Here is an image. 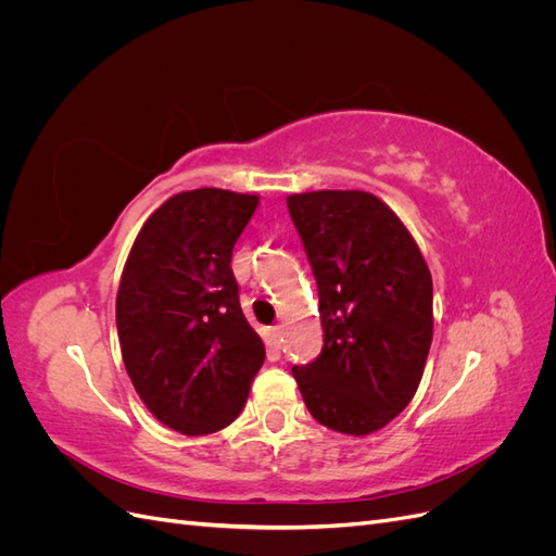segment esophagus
Segmentation results:
<instances>
[{
  "label": "esophagus",
  "instance_id": "1",
  "mask_svg": "<svg viewBox=\"0 0 556 556\" xmlns=\"http://www.w3.org/2000/svg\"><path fill=\"white\" fill-rule=\"evenodd\" d=\"M271 339H274V343H276V345H280V343H282V327H280V325L271 329Z\"/></svg>",
  "mask_w": 556,
  "mask_h": 556
}]
</instances>
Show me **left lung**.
I'll list each match as a JSON object with an SVG mask.
<instances>
[{
	"instance_id": "left-lung-1",
	"label": "left lung",
	"mask_w": 556,
	"mask_h": 556,
	"mask_svg": "<svg viewBox=\"0 0 556 556\" xmlns=\"http://www.w3.org/2000/svg\"><path fill=\"white\" fill-rule=\"evenodd\" d=\"M319 296L325 345L292 376L319 425L368 435L408 406L433 339L427 260L401 217L371 192L288 197Z\"/></svg>"
}]
</instances>
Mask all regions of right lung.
Returning <instances> with one entry per match:
<instances>
[{
  "instance_id": "add662e5",
  "label": "right lung",
  "mask_w": 556,
  "mask_h": 556,
  "mask_svg": "<svg viewBox=\"0 0 556 556\" xmlns=\"http://www.w3.org/2000/svg\"><path fill=\"white\" fill-rule=\"evenodd\" d=\"M260 194L178 192L148 217L115 296L123 362L134 390L164 427L206 435L245 406L266 350L248 325L231 274Z\"/></svg>"
}]
</instances>
